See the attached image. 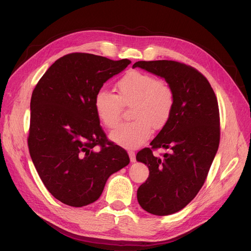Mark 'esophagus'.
I'll return each mask as SVG.
<instances>
[{
	"label": "esophagus",
	"mask_w": 251,
	"mask_h": 251,
	"mask_svg": "<svg viewBox=\"0 0 251 251\" xmlns=\"http://www.w3.org/2000/svg\"><path fill=\"white\" fill-rule=\"evenodd\" d=\"M128 156H130V160H131V162H135V161H136L135 151H128Z\"/></svg>",
	"instance_id": "obj_1"
}]
</instances>
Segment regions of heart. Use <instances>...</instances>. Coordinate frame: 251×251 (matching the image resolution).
Segmentation results:
<instances>
[{
  "label": "heart",
  "mask_w": 251,
  "mask_h": 251,
  "mask_svg": "<svg viewBox=\"0 0 251 251\" xmlns=\"http://www.w3.org/2000/svg\"><path fill=\"white\" fill-rule=\"evenodd\" d=\"M117 94L105 89L94 96L97 117L109 128L116 127L123 107L133 105L131 118L134 121L119 126L111 133V138L126 148H137L146 142L155 130L163 127L170 120L175 105V93L164 79L140 71H130L115 85Z\"/></svg>",
  "instance_id": "obj_1"
}]
</instances>
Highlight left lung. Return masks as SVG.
<instances>
[{
    "label": "left lung",
    "instance_id": "1",
    "mask_svg": "<svg viewBox=\"0 0 251 251\" xmlns=\"http://www.w3.org/2000/svg\"><path fill=\"white\" fill-rule=\"evenodd\" d=\"M136 67L163 77L175 93L168 124L136 156L150 171L137 191L140 206L168 216L184 208L206 180L220 143L218 100L207 78L192 66L162 59L140 60ZM160 147L171 153L156 157L152 151Z\"/></svg>",
    "mask_w": 251,
    "mask_h": 251
}]
</instances>
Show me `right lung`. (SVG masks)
<instances>
[{"instance_id": "1", "label": "right lung", "mask_w": 251, "mask_h": 251, "mask_svg": "<svg viewBox=\"0 0 251 251\" xmlns=\"http://www.w3.org/2000/svg\"><path fill=\"white\" fill-rule=\"evenodd\" d=\"M130 64L70 53L55 60L33 90L29 153L49 193L69 206L95 202L111 175L130 163L126 151L108 139L93 104L103 83Z\"/></svg>"}]
</instances>
